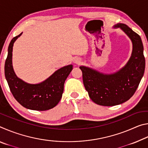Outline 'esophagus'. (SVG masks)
Wrapping results in <instances>:
<instances>
[{
	"label": "esophagus",
	"instance_id": "1",
	"mask_svg": "<svg viewBox=\"0 0 148 148\" xmlns=\"http://www.w3.org/2000/svg\"><path fill=\"white\" fill-rule=\"evenodd\" d=\"M81 59H80L79 58H78V57H76V58H74V60H73V62L75 64H80L81 63Z\"/></svg>",
	"mask_w": 148,
	"mask_h": 148
}]
</instances>
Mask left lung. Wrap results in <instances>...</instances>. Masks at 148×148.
Returning a JSON list of instances; mask_svg holds the SVG:
<instances>
[{
	"instance_id": "1",
	"label": "left lung",
	"mask_w": 148,
	"mask_h": 148,
	"mask_svg": "<svg viewBox=\"0 0 148 148\" xmlns=\"http://www.w3.org/2000/svg\"><path fill=\"white\" fill-rule=\"evenodd\" d=\"M123 31L132 44L131 56L125 66L112 74H104L89 67L81 66L83 82L89 96L97 104L113 106L131 99L138 87L145 71L144 47L141 38L126 25L113 27Z\"/></svg>"
}]
</instances>
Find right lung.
Instances as JSON below:
<instances>
[{"mask_svg":"<svg viewBox=\"0 0 148 148\" xmlns=\"http://www.w3.org/2000/svg\"><path fill=\"white\" fill-rule=\"evenodd\" d=\"M22 33L11 40L5 62V77L10 89L16 101L27 109L45 111L53 108L61 99L64 82L72 71L73 66L69 64L62 67L39 84H32L24 82L16 76L12 65L14 44Z\"/></svg>","mask_w":148,"mask_h":148,"instance_id":"right-lung-1","label":"right lung"}]
</instances>
